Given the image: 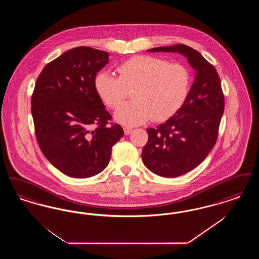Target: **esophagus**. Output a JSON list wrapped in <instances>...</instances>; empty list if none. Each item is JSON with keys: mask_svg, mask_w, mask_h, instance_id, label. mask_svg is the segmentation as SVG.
<instances>
[{"mask_svg": "<svg viewBox=\"0 0 259 259\" xmlns=\"http://www.w3.org/2000/svg\"><path fill=\"white\" fill-rule=\"evenodd\" d=\"M123 130L125 135H129L132 132V128H130V127H124Z\"/></svg>", "mask_w": 259, "mask_h": 259, "instance_id": "esophagus-1", "label": "esophagus"}]
</instances>
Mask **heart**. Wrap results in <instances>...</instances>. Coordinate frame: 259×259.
I'll use <instances>...</instances> for the list:
<instances>
[{
	"label": "heart",
	"mask_w": 259,
	"mask_h": 259,
	"mask_svg": "<svg viewBox=\"0 0 259 259\" xmlns=\"http://www.w3.org/2000/svg\"><path fill=\"white\" fill-rule=\"evenodd\" d=\"M119 76L102 71L94 78L100 100L114 109L122 103L127 89H134L133 102L121 105L114 119L125 126L145 123L150 118L161 122L182 109L190 89V74L184 65L158 57L138 55L123 62Z\"/></svg>",
	"instance_id": "heart-1"
}]
</instances>
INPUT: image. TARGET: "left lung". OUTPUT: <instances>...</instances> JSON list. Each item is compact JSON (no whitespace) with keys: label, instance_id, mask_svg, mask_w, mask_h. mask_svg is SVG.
<instances>
[{"label":"left lung","instance_id":"left-lung-1","mask_svg":"<svg viewBox=\"0 0 259 259\" xmlns=\"http://www.w3.org/2000/svg\"><path fill=\"white\" fill-rule=\"evenodd\" d=\"M148 52L184 55L194 70V81L182 109L156 128H148L142 158L149 171L176 178L196 168L213 148L224 111L222 82L215 68L185 45L159 47Z\"/></svg>","mask_w":259,"mask_h":259}]
</instances>
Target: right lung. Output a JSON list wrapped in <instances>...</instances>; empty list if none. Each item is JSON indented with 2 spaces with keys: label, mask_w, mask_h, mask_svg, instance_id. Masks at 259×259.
I'll list each match as a JSON object with an SVG mask.
<instances>
[{
  "label": "right lung",
  "mask_w": 259,
  "mask_h": 259,
  "mask_svg": "<svg viewBox=\"0 0 259 259\" xmlns=\"http://www.w3.org/2000/svg\"><path fill=\"white\" fill-rule=\"evenodd\" d=\"M109 56L89 47L74 48L49 63L36 81L31 111L37 144L55 168L72 178L104 171L111 148L124 135L120 125H108L111 114L94 88Z\"/></svg>",
  "instance_id": "obj_1"
}]
</instances>
